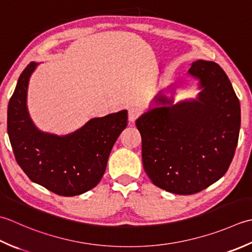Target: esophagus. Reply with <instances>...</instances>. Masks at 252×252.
Instances as JSON below:
<instances>
[{
    "label": "esophagus",
    "instance_id": "obj_1",
    "mask_svg": "<svg viewBox=\"0 0 252 252\" xmlns=\"http://www.w3.org/2000/svg\"><path fill=\"white\" fill-rule=\"evenodd\" d=\"M140 115V110L138 109V107H130L129 110H128V120L129 122H135L138 117Z\"/></svg>",
    "mask_w": 252,
    "mask_h": 252
}]
</instances>
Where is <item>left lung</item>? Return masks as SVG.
Instances as JSON below:
<instances>
[{
	"label": "left lung",
	"mask_w": 252,
	"mask_h": 252,
	"mask_svg": "<svg viewBox=\"0 0 252 252\" xmlns=\"http://www.w3.org/2000/svg\"><path fill=\"white\" fill-rule=\"evenodd\" d=\"M188 74L199 80L197 99L174 104L162 90L136 121L147 175L176 194L199 192L223 177L240 129L239 100L220 66L199 60Z\"/></svg>",
	"instance_id": "obj_1"
}]
</instances>
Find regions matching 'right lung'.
<instances>
[{
  "instance_id": "obj_1",
  "label": "right lung",
  "mask_w": 252,
  "mask_h": 252,
  "mask_svg": "<svg viewBox=\"0 0 252 252\" xmlns=\"http://www.w3.org/2000/svg\"><path fill=\"white\" fill-rule=\"evenodd\" d=\"M32 62L20 74L8 102L7 133L18 165L30 181L64 197L94 188L105 172L111 150L127 126V111L91 119L65 136L38 129L27 109Z\"/></svg>"
}]
</instances>
